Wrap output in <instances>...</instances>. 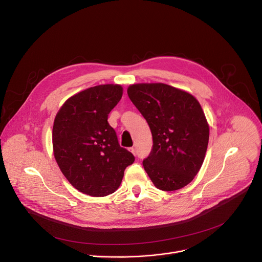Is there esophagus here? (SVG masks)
<instances>
[{
	"instance_id": "1",
	"label": "esophagus",
	"mask_w": 262,
	"mask_h": 262,
	"mask_svg": "<svg viewBox=\"0 0 262 262\" xmlns=\"http://www.w3.org/2000/svg\"><path fill=\"white\" fill-rule=\"evenodd\" d=\"M129 150H130V152H132L133 155H136V150H135V148H134V147H130V148H129Z\"/></svg>"
}]
</instances>
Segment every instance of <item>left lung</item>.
Listing matches in <instances>:
<instances>
[{
    "mask_svg": "<svg viewBox=\"0 0 262 262\" xmlns=\"http://www.w3.org/2000/svg\"><path fill=\"white\" fill-rule=\"evenodd\" d=\"M134 105L147 121L152 149L143 166L154 185L177 190L193 181L204 161L210 126L198 100L163 83L128 86Z\"/></svg>",
    "mask_w": 262,
    "mask_h": 262,
    "instance_id": "left-lung-1",
    "label": "left lung"
}]
</instances>
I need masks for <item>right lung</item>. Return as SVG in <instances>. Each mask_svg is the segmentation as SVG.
I'll return each mask as SVG.
<instances>
[{"instance_id":"right-lung-1","label":"right lung","mask_w":262,"mask_h":262,"mask_svg":"<svg viewBox=\"0 0 262 262\" xmlns=\"http://www.w3.org/2000/svg\"><path fill=\"white\" fill-rule=\"evenodd\" d=\"M122 95L119 84L90 87L68 98L55 118V159L69 183L89 196L113 194L135 161L133 154L119 145L107 122Z\"/></svg>"}]
</instances>
